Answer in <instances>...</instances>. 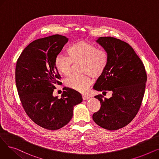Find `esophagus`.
Masks as SVG:
<instances>
[{
	"label": "esophagus",
	"instance_id": "34e87169",
	"mask_svg": "<svg viewBox=\"0 0 159 159\" xmlns=\"http://www.w3.org/2000/svg\"><path fill=\"white\" fill-rule=\"evenodd\" d=\"M89 98V97H88V95H82V99L84 100V101H86V100H88Z\"/></svg>",
	"mask_w": 159,
	"mask_h": 159
}]
</instances>
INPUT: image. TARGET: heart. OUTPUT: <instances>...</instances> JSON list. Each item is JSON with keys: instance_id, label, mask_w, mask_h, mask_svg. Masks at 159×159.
Returning a JSON list of instances; mask_svg holds the SVG:
<instances>
[{"instance_id": "heart-1", "label": "heart", "mask_w": 159, "mask_h": 159, "mask_svg": "<svg viewBox=\"0 0 159 159\" xmlns=\"http://www.w3.org/2000/svg\"><path fill=\"white\" fill-rule=\"evenodd\" d=\"M68 57L58 55L55 59L57 71L64 76L70 75L71 64L82 62V72L98 78L104 73L108 64V55L104 49L84 40H79L67 49ZM92 83L88 75H71L65 80V85L79 93H85Z\"/></svg>"}]
</instances>
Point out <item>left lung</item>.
Instances as JSON below:
<instances>
[{
	"mask_svg": "<svg viewBox=\"0 0 159 159\" xmlns=\"http://www.w3.org/2000/svg\"><path fill=\"white\" fill-rule=\"evenodd\" d=\"M108 55V64L93 89L112 96L95 97L101 102L100 110L93 113L94 122L107 130H116L128 125L137 114L145 92L147 75L144 66L131 46L111 37L97 40Z\"/></svg>",
	"mask_w": 159,
	"mask_h": 159,
	"instance_id": "left-lung-1",
	"label": "left lung"
}]
</instances>
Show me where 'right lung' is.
<instances>
[{"mask_svg":"<svg viewBox=\"0 0 159 159\" xmlns=\"http://www.w3.org/2000/svg\"><path fill=\"white\" fill-rule=\"evenodd\" d=\"M68 41L61 35L35 40L23 50L16 62L15 82L24 110L35 124L49 130L68 124L73 107L82 101L80 93L68 88L60 99L53 95L55 85L61 83L55 59Z\"/></svg>","mask_w":159,"mask_h":159,"instance_id":"right-lung-1","label":"right lung"}]
</instances>
